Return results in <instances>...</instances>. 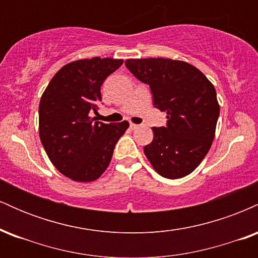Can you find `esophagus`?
Here are the masks:
<instances>
[{
    "mask_svg": "<svg viewBox=\"0 0 258 258\" xmlns=\"http://www.w3.org/2000/svg\"><path fill=\"white\" fill-rule=\"evenodd\" d=\"M130 127H131L132 130H136V128H138V125H136V123H132L131 122V125H130Z\"/></svg>",
    "mask_w": 258,
    "mask_h": 258,
    "instance_id": "esophagus-1",
    "label": "esophagus"
}]
</instances>
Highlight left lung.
I'll list each match as a JSON object with an SVG mask.
<instances>
[{
	"label": "left lung",
	"instance_id": "8db88e82",
	"mask_svg": "<svg viewBox=\"0 0 258 258\" xmlns=\"http://www.w3.org/2000/svg\"><path fill=\"white\" fill-rule=\"evenodd\" d=\"M127 69L150 86L165 127H153L144 154L160 176L177 179L200 165L211 148L220 104L214 85L194 65L168 58L127 59Z\"/></svg>",
	"mask_w": 258,
	"mask_h": 258
}]
</instances>
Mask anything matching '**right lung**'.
Returning <instances> with one entry per match:
<instances>
[{"label":"right lung","mask_w":258,"mask_h":258,"mask_svg":"<svg viewBox=\"0 0 258 258\" xmlns=\"http://www.w3.org/2000/svg\"><path fill=\"white\" fill-rule=\"evenodd\" d=\"M123 59H79L53 76L38 106L41 143L54 167L75 182L98 179L110 164L114 148L130 123H104L97 114L100 86Z\"/></svg>","instance_id":"obj_1"}]
</instances>
